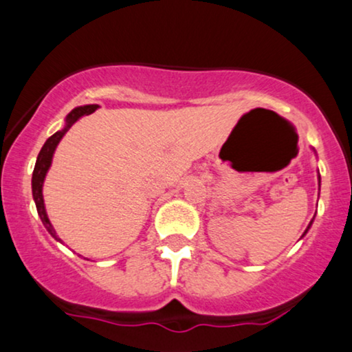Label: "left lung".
<instances>
[{
	"mask_svg": "<svg viewBox=\"0 0 352 352\" xmlns=\"http://www.w3.org/2000/svg\"><path fill=\"white\" fill-rule=\"evenodd\" d=\"M318 184H320V175H318ZM312 222H314V219H312V221H310V224H309V228H307V229H305V232H304V235H305V234H307V230H309V229H310V226H312Z\"/></svg>",
	"mask_w": 352,
	"mask_h": 352,
	"instance_id": "obj_1",
	"label": "left lung"
}]
</instances>
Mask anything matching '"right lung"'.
Instances as JSON below:
<instances>
[{"mask_svg": "<svg viewBox=\"0 0 352 352\" xmlns=\"http://www.w3.org/2000/svg\"><path fill=\"white\" fill-rule=\"evenodd\" d=\"M99 109V105H82V107H76V109H73L71 112L68 113V117H66V124L63 130L56 131L55 135H52L48 140L45 141V144H43V148L40 149V153L37 155V162H35V167H34V173H32V197H34V201H35V206H37V212L40 216V219H42L43 226H45V229L50 232V235L55 240H60L61 239L58 237L55 229H53L50 219H48L47 216V211H45V204H43V193H42V188H43V180H45V175L48 172V168L52 166V159H53V153H55L58 143L61 141V138L66 135V131L69 130L71 126H73L74 123L78 122L79 118L84 117V115H89L92 112H96V110Z\"/></svg>", "mask_w": 352, "mask_h": 352, "instance_id": "1", "label": "right lung"}]
</instances>
